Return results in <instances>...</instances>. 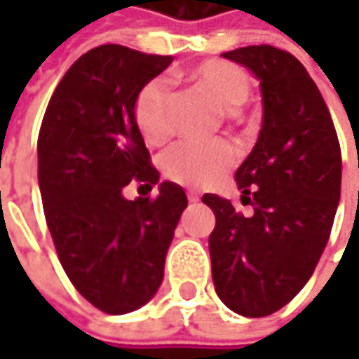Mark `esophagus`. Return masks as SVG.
Masks as SVG:
<instances>
[{
  "mask_svg": "<svg viewBox=\"0 0 359 359\" xmlns=\"http://www.w3.org/2000/svg\"><path fill=\"white\" fill-rule=\"evenodd\" d=\"M187 200L191 201V203H196V201H200V196H198L196 191H191V189H189V191H187Z\"/></svg>",
  "mask_w": 359,
  "mask_h": 359,
  "instance_id": "obj_1",
  "label": "esophagus"
}]
</instances>
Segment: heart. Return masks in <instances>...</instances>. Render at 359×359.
I'll use <instances>...</instances> for the list:
<instances>
[{
  "label": "heart",
  "instance_id": "heart-1",
  "mask_svg": "<svg viewBox=\"0 0 359 359\" xmlns=\"http://www.w3.org/2000/svg\"><path fill=\"white\" fill-rule=\"evenodd\" d=\"M187 81L214 97L224 109H233L245 102L250 93L248 74L229 62L210 60L184 74ZM137 128L147 144H163L172 135L170 118V86L165 79H149L140 90L133 105ZM236 161V149L228 142H180L163 156L165 175L189 187L215 184Z\"/></svg>",
  "mask_w": 359,
  "mask_h": 359
}]
</instances>
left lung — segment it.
Here are the masks:
<instances>
[{
	"instance_id": "left-lung-1",
	"label": "left lung",
	"mask_w": 359,
	"mask_h": 359,
	"mask_svg": "<svg viewBox=\"0 0 359 359\" xmlns=\"http://www.w3.org/2000/svg\"><path fill=\"white\" fill-rule=\"evenodd\" d=\"M250 69L262 91V130L236 172L241 203L205 194L215 294L229 310L264 318L299 294L330 240L341 189V151L318 86L287 51L250 46L222 53Z\"/></svg>"
}]
</instances>
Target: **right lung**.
Wrapping results in <instances>:
<instances>
[{"label":"right lung","mask_w":359,"mask_h":359,"mask_svg":"<svg viewBox=\"0 0 359 359\" xmlns=\"http://www.w3.org/2000/svg\"><path fill=\"white\" fill-rule=\"evenodd\" d=\"M170 63L116 43L83 53L53 91L37 137V182L60 262L77 292L111 316L156 296L187 208L173 182H161L156 201L123 196L133 177L159 183L133 105Z\"/></svg>","instance_id":"obj_1"}]
</instances>
